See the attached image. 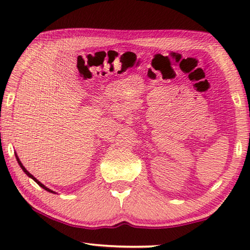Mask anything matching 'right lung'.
Segmentation results:
<instances>
[{"label": "right lung", "mask_w": 250, "mask_h": 250, "mask_svg": "<svg viewBox=\"0 0 250 250\" xmlns=\"http://www.w3.org/2000/svg\"><path fill=\"white\" fill-rule=\"evenodd\" d=\"M15 156H16V160H18V163L20 164V167H22V170L24 171V173H25V174H26L27 176H29V177H31V179H33L34 181H35V182H36V183H37V184H39V185L41 186V188H43L45 189V191H47V192H49V193H54V194H56V193H55L54 191H52V189H50V188H46V186H45L44 184H42V183H41V182H40L39 180H36V179H35V177H34V176H33V175L31 174V173H29V172H28V171L26 170V168H25V167H24V166H23V164H22V162H21V161H20V159H19V156H18V154H16V153H15Z\"/></svg>", "instance_id": "add662e5"}]
</instances>
